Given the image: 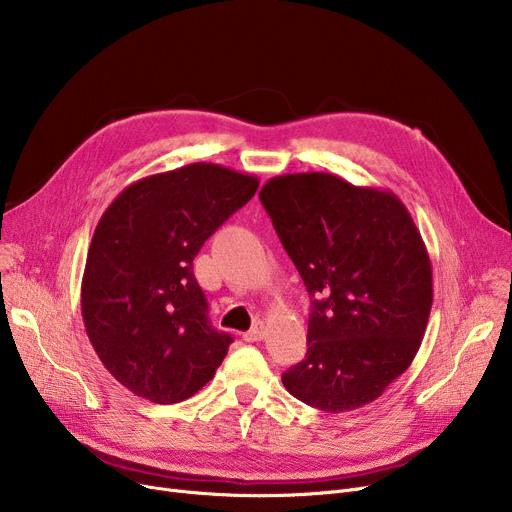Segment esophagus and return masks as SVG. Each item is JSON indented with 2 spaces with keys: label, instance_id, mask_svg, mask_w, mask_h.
Listing matches in <instances>:
<instances>
[{
  "label": "esophagus",
  "instance_id": "1",
  "mask_svg": "<svg viewBox=\"0 0 512 512\" xmlns=\"http://www.w3.org/2000/svg\"><path fill=\"white\" fill-rule=\"evenodd\" d=\"M263 326L261 324H257L255 328H251L249 332H245V334H242V338H245L247 342H259V340H263Z\"/></svg>",
  "mask_w": 512,
  "mask_h": 512
}]
</instances>
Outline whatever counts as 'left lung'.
<instances>
[{
	"label": "left lung",
	"mask_w": 512,
	"mask_h": 512,
	"mask_svg": "<svg viewBox=\"0 0 512 512\" xmlns=\"http://www.w3.org/2000/svg\"><path fill=\"white\" fill-rule=\"evenodd\" d=\"M259 199L313 299L307 353L284 388L326 413L373 402L413 363L434 301L411 213L326 172L276 176Z\"/></svg>",
	"instance_id": "left-lung-1"
}]
</instances>
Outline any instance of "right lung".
Instances as JSON below:
<instances>
[{
    "mask_svg": "<svg viewBox=\"0 0 512 512\" xmlns=\"http://www.w3.org/2000/svg\"><path fill=\"white\" fill-rule=\"evenodd\" d=\"M257 186L201 161L132 182L101 215L80 309L97 357L132 394L174 405L222 365L232 336L211 326L193 259Z\"/></svg>",
    "mask_w": 512,
    "mask_h": 512,
    "instance_id": "1",
    "label": "right lung"
}]
</instances>
